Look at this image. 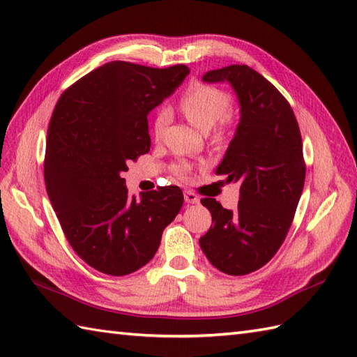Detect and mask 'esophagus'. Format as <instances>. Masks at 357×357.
I'll use <instances>...</instances> for the list:
<instances>
[{"instance_id": "obj_1", "label": "esophagus", "mask_w": 357, "mask_h": 357, "mask_svg": "<svg viewBox=\"0 0 357 357\" xmlns=\"http://www.w3.org/2000/svg\"><path fill=\"white\" fill-rule=\"evenodd\" d=\"M184 199H185L187 204H198V202H199L198 195H195V193L190 192V190H185V192H184Z\"/></svg>"}]
</instances>
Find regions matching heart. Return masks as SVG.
I'll return each instance as SVG.
<instances>
[{"label": "heart", "instance_id": "1", "mask_svg": "<svg viewBox=\"0 0 357 357\" xmlns=\"http://www.w3.org/2000/svg\"><path fill=\"white\" fill-rule=\"evenodd\" d=\"M231 96L222 89L208 84H196L190 87L181 98V110L190 123L201 132H210L231 113ZM170 119V113L162 109L155 119V133L159 135ZM178 176L185 178L188 169L179 167Z\"/></svg>", "mask_w": 357, "mask_h": 357}]
</instances>
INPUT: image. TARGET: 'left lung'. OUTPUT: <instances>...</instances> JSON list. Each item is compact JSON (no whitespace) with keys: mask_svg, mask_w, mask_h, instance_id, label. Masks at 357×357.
<instances>
[{"mask_svg":"<svg viewBox=\"0 0 357 357\" xmlns=\"http://www.w3.org/2000/svg\"><path fill=\"white\" fill-rule=\"evenodd\" d=\"M204 82H227L236 93L239 123L216 174L239 184L236 210L202 199L211 213L199 245L210 264L231 276L267 264L282 245L305 181L298 121L278 89L248 66L210 70Z\"/></svg>","mask_w":357,"mask_h":357,"instance_id":"left-lung-1","label":"left lung"}]
</instances>
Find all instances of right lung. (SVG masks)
I'll use <instances>...</instances> for the list:
<instances>
[{"mask_svg":"<svg viewBox=\"0 0 357 357\" xmlns=\"http://www.w3.org/2000/svg\"><path fill=\"white\" fill-rule=\"evenodd\" d=\"M190 69L112 61L67 89L53 112L44 181L67 241L82 261L110 276L139 270L184 202L176 185L128 195L127 162L150 150L149 113Z\"/></svg>","mask_w":357,"mask_h":357,"instance_id":"1","label":"right lung"}]
</instances>
